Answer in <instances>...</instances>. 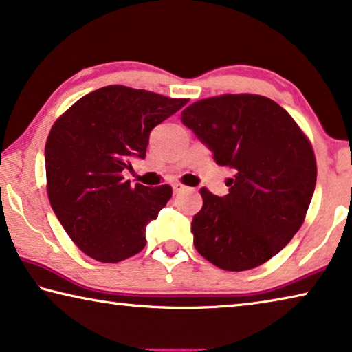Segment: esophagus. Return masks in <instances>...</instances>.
<instances>
[{"mask_svg": "<svg viewBox=\"0 0 352 352\" xmlns=\"http://www.w3.org/2000/svg\"><path fill=\"white\" fill-rule=\"evenodd\" d=\"M172 189H174L175 194H180V192H183V191H186L188 186L182 185V183H174V185H172Z\"/></svg>", "mask_w": 352, "mask_h": 352, "instance_id": "1", "label": "esophagus"}]
</instances>
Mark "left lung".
<instances>
[{
	"label": "left lung",
	"mask_w": 352,
	"mask_h": 352,
	"mask_svg": "<svg viewBox=\"0 0 352 352\" xmlns=\"http://www.w3.org/2000/svg\"><path fill=\"white\" fill-rule=\"evenodd\" d=\"M182 122L219 166H228V194L202 188L191 232L197 252L226 271L263 265L302 226L316 185L310 141L271 98L227 94L189 104Z\"/></svg>",
	"instance_id": "1"
}]
</instances>
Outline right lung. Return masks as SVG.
<instances>
[{
  "mask_svg": "<svg viewBox=\"0 0 352 352\" xmlns=\"http://www.w3.org/2000/svg\"><path fill=\"white\" fill-rule=\"evenodd\" d=\"M186 103L106 86L54 122L45 144L48 199L67 235L94 260L117 263L146 246V227L172 197V188L131 186L122 172L146 158L150 131Z\"/></svg>",
  "mask_w": 352,
  "mask_h": 352,
  "instance_id": "obj_1",
  "label": "right lung"
}]
</instances>
